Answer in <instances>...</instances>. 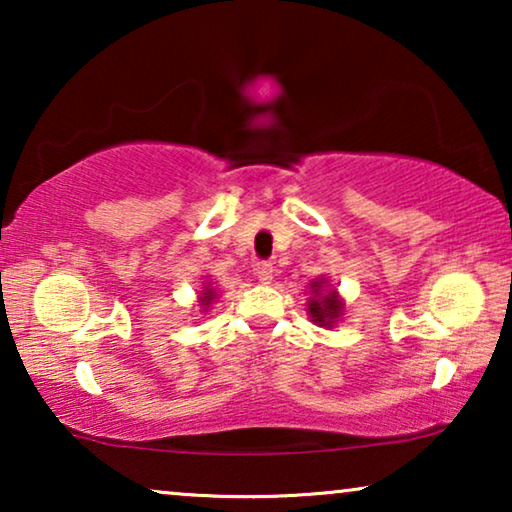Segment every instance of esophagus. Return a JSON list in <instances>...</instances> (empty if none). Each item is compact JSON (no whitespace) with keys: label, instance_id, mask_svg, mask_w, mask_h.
<instances>
[{"label":"esophagus","instance_id":"1","mask_svg":"<svg viewBox=\"0 0 512 512\" xmlns=\"http://www.w3.org/2000/svg\"><path fill=\"white\" fill-rule=\"evenodd\" d=\"M272 272H275L272 263H258L256 265V277H258V282H261V284L272 282Z\"/></svg>","mask_w":512,"mask_h":512}]
</instances>
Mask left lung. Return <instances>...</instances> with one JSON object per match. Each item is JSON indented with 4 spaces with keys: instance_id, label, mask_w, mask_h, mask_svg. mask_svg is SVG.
Segmentation results:
<instances>
[{
    "instance_id": "1",
    "label": "left lung",
    "mask_w": 512,
    "mask_h": 512,
    "mask_svg": "<svg viewBox=\"0 0 512 512\" xmlns=\"http://www.w3.org/2000/svg\"><path fill=\"white\" fill-rule=\"evenodd\" d=\"M345 312V300L335 286L328 282L326 275L310 282V298H307V314L312 324L321 328H333Z\"/></svg>"
}]
</instances>
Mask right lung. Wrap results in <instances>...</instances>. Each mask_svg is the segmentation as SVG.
Returning <instances> with one entry per match:
<instances>
[{"label":"right lung","instance_id":"right-lung-1","mask_svg":"<svg viewBox=\"0 0 512 512\" xmlns=\"http://www.w3.org/2000/svg\"><path fill=\"white\" fill-rule=\"evenodd\" d=\"M216 298H219V291L214 289V284L212 282H202V291H200V296H198L200 312H209V307L214 305Z\"/></svg>","mask_w":512,"mask_h":512}]
</instances>
